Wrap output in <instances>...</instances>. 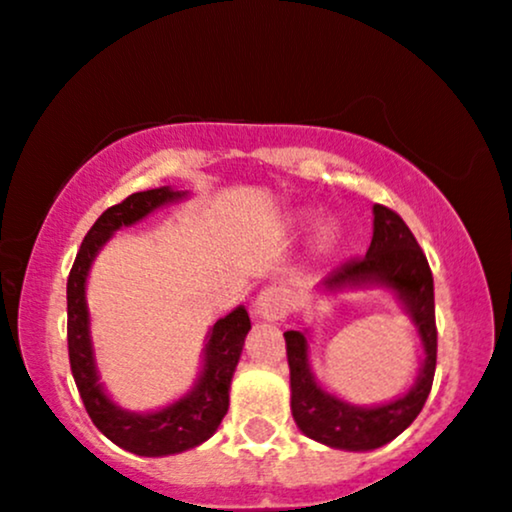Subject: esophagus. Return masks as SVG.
Here are the masks:
<instances>
[{
  "instance_id": "34e87169",
  "label": "esophagus",
  "mask_w": 512,
  "mask_h": 512,
  "mask_svg": "<svg viewBox=\"0 0 512 512\" xmlns=\"http://www.w3.org/2000/svg\"><path fill=\"white\" fill-rule=\"evenodd\" d=\"M257 318L262 320H278L288 316L290 311V295L283 285H269L264 288L255 299V306H252Z\"/></svg>"
}]
</instances>
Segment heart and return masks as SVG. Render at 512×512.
<instances>
[{"mask_svg":"<svg viewBox=\"0 0 512 512\" xmlns=\"http://www.w3.org/2000/svg\"><path fill=\"white\" fill-rule=\"evenodd\" d=\"M337 241V227H332V224H327V227L320 229V236H318V243L323 250H330L332 245Z\"/></svg>","mask_w":512,"mask_h":512,"instance_id":"heart-1","label":"heart"}]
</instances>
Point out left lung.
I'll list each match as a JSON object with an SVG mask.
<instances>
[{"label": "left lung", "mask_w": 512, "mask_h": 512, "mask_svg": "<svg viewBox=\"0 0 512 512\" xmlns=\"http://www.w3.org/2000/svg\"><path fill=\"white\" fill-rule=\"evenodd\" d=\"M372 243L365 257L344 262L330 271L318 288L337 292L344 288L381 285L395 292L417 327L424 363L414 386L386 405L360 407L327 393L313 377L309 365V339L304 332H285L290 365V407L295 424L311 440L346 452H367L398 438L417 419L433 386L435 358H438V330H435L433 274L424 250L403 217L386 206H374Z\"/></svg>", "instance_id": "1"}]
</instances>
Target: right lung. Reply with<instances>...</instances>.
I'll use <instances>...</instances> for the list:
<instances>
[{
	"label": "right lung",
	"instance_id": "add662e5",
	"mask_svg": "<svg viewBox=\"0 0 512 512\" xmlns=\"http://www.w3.org/2000/svg\"><path fill=\"white\" fill-rule=\"evenodd\" d=\"M185 196L187 192L159 187L131 194L117 206L107 208L88 229L77 260L72 264L70 278H67V351H70L74 384L79 388L95 428L114 445L138 456L180 454L206 442L217 431L229 410L231 377H234L245 335L250 330V316L245 306H236L234 311L217 320L208 332L203 367L194 388L173 405L156 412H128L114 403L100 384L86 306L88 269L114 231L131 227L142 217L154 213L156 208L185 199Z\"/></svg>",
	"mask_w": 512,
	"mask_h": 512
}]
</instances>
